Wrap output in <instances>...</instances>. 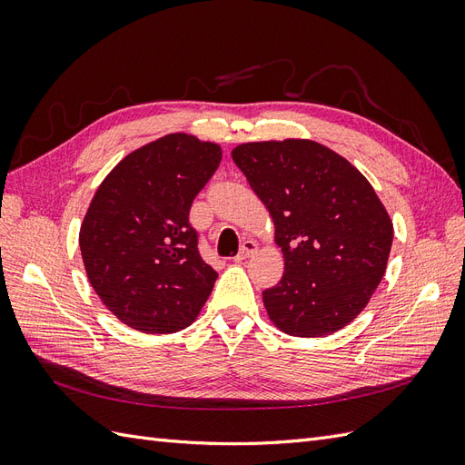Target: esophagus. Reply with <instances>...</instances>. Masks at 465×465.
<instances>
[{
	"label": "esophagus",
	"instance_id": "1",
	"mask_svg": "<svg viewBox=\"0 0 465 465\" xmlns=\"http://www.w3.org/2000/svg\"><path fill=\"white\" fill-rule=\"evenodd\" d=\"M256 250H258V244L254 241H244L242 246H241V252H238V254L234 256V260L236 262H242V260H246V258H250L252 254H254Z\"/></svg>",
	"mask_w": 465,
	"mask_h": 465
}]
</instances>
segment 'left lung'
<instances>
[{"label": "left lung", "mask_w": 465, "mask_h": 465, "mask_svg": "<svg viewBox=\"0 0 465 465\" xmlns=\"http://www.w3.org/2000/svg\"><path fill=\"white\" fill-rule=\"evenodd\" d=\"M232 161L270 209L285 273L263 291L275 326L322 337L367 306L384 277L393 227L357 168L311 139L244 143Z\"/></svg>", "instance_id": "1"}]
</instances>
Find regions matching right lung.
<instances>
[{
  "label": "right lung",
  "instance_id": "right-lung-1",
  "mask_svg": "<svg viewBox=\"0 0 465 465\" xmlns=\"http://www.w3.org/2000/svg\"><path fill=\"white\" fill-rule=\"evenodd\" d=\"M221 163V147L171 134L122 159L81 224L79 246L94 292L143 333L188 328L217 272L198 250L190 209Z\"/></svg>",
  "mask_w": 465,
  "mask_h": 465
}]
</instances>
